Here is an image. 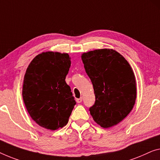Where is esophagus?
Listing matches in <instances>:
<instances>
[{
    "label": "esophagus",
    "mask_w": 160,
    "mask_h": 160,
    "mask_svg": "<svg viewBox=\"0 0 160 160\" xmlns=\"http://www.w3.org/2000/svg\"><path fill=\"white\" fill-rule=\"evenodd\" d=\"M76 101H77V103H80L82 101V98L81 97V98H78L77 100H76Z\"/></svg>",
    "instance_id": "1"
}]
</instances>
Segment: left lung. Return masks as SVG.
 <instances>
[{"label":"left lung","instance_id":"1","mask_svg":"<svg viewBox=\"0 0 160 160\" xmlns=\"http://www.w3.org/2000/svg\"><path fill=\"white\" fill-rule=\"evenodd\" d=\"M94 89L90 115L103 128L113 126L132 110L137 98L135 76L126 59L115 50L95 49L81 56Z\"/></svg>","mask_w":160,"mask_h":160}]
</instances>
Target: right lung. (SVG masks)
Listing matches in <instances>:
<instances>
[{
	"label": "right lung",
	"instance_id": "add662e5",
	"mask_svg": "<svg viewBox=\"0 0 160 160\" xmlns=\"http://www.w3.org/2000/svg\"><path fill=\"white\" fill-rule=\"evenodd\" d=\"M70 65L68 54L46 52L36 56L26 71L22 90L25 106L33 120L47 129L65 126L76 104L65 82Z\"/></svg>",
	"mask_w": 160,
	"mask_h": 160
}]
</instances>
